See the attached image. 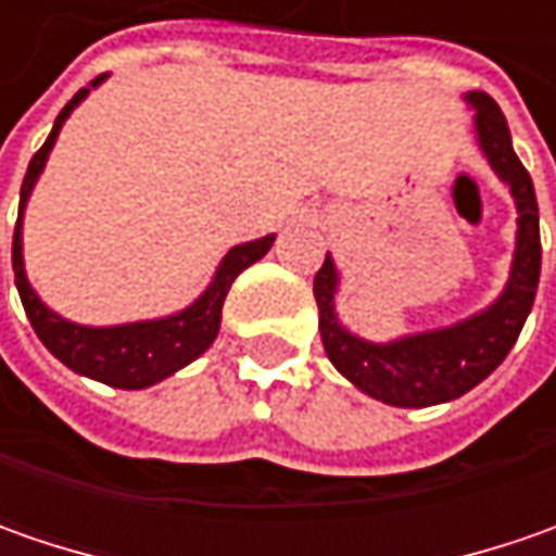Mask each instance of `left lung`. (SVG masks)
<instances>
[{"instance_id": "1", "label": "left lung", "mask_w": 556, "mask_h": 556, "mask_svg": "<svg viewBox=\"0 0 556 556\" xmlns=\"http://www.w3.org/2000/svg\"><path fill=\"white\" fill-rule=\"evenodd\" d=\"M464 101L477 111L473 129L480 151L517 203V250L510 278L502 296L477 315L448 328L408 333L390 343H371L346 331L333 309L340 275L331 253L315 275L318 331L331 365L355 383L362 393L399 408H427L452 402L482 383L502 365L510 346L523 331L532 312L539 271H542V238H539V201L520 157L514 154L510 129L495 98L485 92H467Z\"/></svg>"}]
</instances>
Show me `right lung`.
I'll use <instances>...</instances> for the list:
<instances>
[{"label": "right lung", "instance_id": "right-lung-1", "mask_svg": "<svg viewBox=\"0 0 556 556\" xmlns=\"http://www.w3.org/2000/svg\"><path fill=\"white\" fill-rule=\"evenodd\" d=\"M101 79L104 76H96L86 89H79L64 104V111L54 119L46 144L33 154L24 185H21V210H17L14 241H11V268H14V285H17V293H21V303H24V312L30 318L33 331L58 362H64L71 371L101 380V383L117 387V390H144V387H154V383L166 380L169 374H176L185 365H191L198 355L210 350V343L219 333L225 293L231 288V281L247 266H253L256 260L266 256L268 247L275 244V235L231 247L223 256L219 268H216L210 288L203 290L191 306H185L176 315H166V318L114 325V328H86V325H74V321H67L58 312L49 309L36 296V290L27 281V271H24L21 219H24V206L30 201L33 185L39 179V173L46 169V161L52 154L54 139H58L64 119L71 117L76 104L89 96V89L101 86Z\"/></svg>", "mask_w": 556, "mask_h": 556}]
</instances>
